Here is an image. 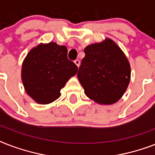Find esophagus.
<instances>
[{
  "mask_svg": "<svg viewBox=\"0 0 155 155\" xmlns=\"http://www.w3.org/2000/svg\"><path fill=\"white\" fill-rule=\"evenodd\" d=\"M74 63H75V65L77 66L78 68H79V66H80V61L79 60V59H75V60L74 61Z\"/></svg>",
  "mask_w": 155,
  "mask_h": 155,
  "instance_id": "1",
  "label": "esophagus"
}]
</instances>
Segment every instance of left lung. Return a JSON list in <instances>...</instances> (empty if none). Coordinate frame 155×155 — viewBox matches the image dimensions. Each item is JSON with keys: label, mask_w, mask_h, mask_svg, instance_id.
I'll use <instances>...</instances> for the list:
<instances>
[{"label": "left lung", "mask_w": 155, "mask_h": 155, "mask_svg": "<svg viewBox=\"0 0 155 155\" xmlns=\"http://www.w3.org/2000/svg\"><path fill=\"white\" fill-rule=\"evenodd\" d=\"M77 77L84 93L97 103L112 104L120 99L130 80V66L113 40L87 46Z\"/></svg>", "instance_id": "obj_1"}]
</instances>
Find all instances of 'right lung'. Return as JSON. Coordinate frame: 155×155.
I'll use <instances>...</instances> for the list:
<instances>
[{"mask_svg": "<svg viewBox=\"0 0 155 155\" xmlns=\"http://www.w3.org/2000/svg\"><path fill=\"white\" fill-rule=\"evenodd\" d=\"M77 71V66L68 58L67 47L50 42L29 52L23 62L21 79L27 94L46 104L60 97V90Z\"/></svg>", "mask_w": 155, "mask_h": 155, "instance_id": "right-lung-1", "label": "right lung"}]
</instances>
